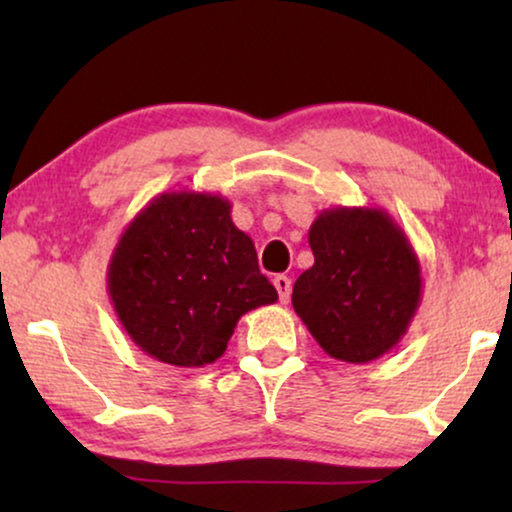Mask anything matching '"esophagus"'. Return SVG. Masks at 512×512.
<instances>
[{"label":"esophagus","mask_w":512,"mask_h":512,"mask_svg":"<svg viewBox=\"0 0 512 512\" xmlns=\"http://www.w3.org/2000/svg\"><path fill=\"white\" fill-rule=\"evenodd\" d=\"M275 289H277V293H279V300H282V303L286 305L289 303V298H291V279L286 277V275H277L275 277Z\"/></svg>","instance_id":"esophagus-1"}]
</instances>
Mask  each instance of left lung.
Returning a JSON list of instances; mask_svg holds the SVG:
<instances>
[{
  "label": "left lung",
  "instance_id": "8db88e82",
  "mask_svg": "<svg viewBox=\"0 0 512 512\" xmlns=\"http://www.w3.org/2000/svg\"><path fill=\"white\" fill-rule=\"evenodd\" d=\"M314 265L293 284V310L328 356L368 363L391 352L422 303L408 235L380 207L324 209L310 226Z\"/></svg>",
  "mask_w": 512,
  "mask_h": 512
}]
</instances>
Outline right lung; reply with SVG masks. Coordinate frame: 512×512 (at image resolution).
I'll return each mask as SVG.
<instances>
[{
  "instance_id": "obj_1",
  "label": "right lung",
  "mask_w": 512,
  "mask_h": 512,
  "mask_svg": "<svg viewBox=\"0 0 512 512\" xmlns=\"http://www.w3.org/2000/svg\"><path fill=\"white\" fill-rule=\"evenodd\" d=\"M230 207L214 193L167 191L118 237L107 291L123 331L151 359L214 363L242 314L277 300Z\"/></svg>"
}]
</instances>
